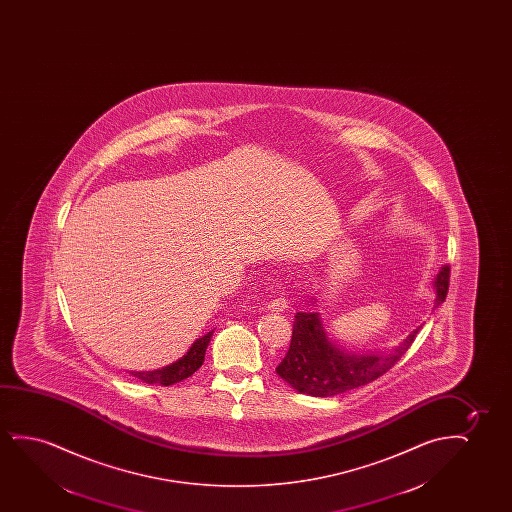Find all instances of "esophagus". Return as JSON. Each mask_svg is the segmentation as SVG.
Wrapping results in <instances>:
<instances>
[{
	"mask_svg": "<svg viewBox=\"0 0 512 512\" xmlns=\"http://www.w3.org/2000/svg\"><path fill=\"white\" fill-rule=\"evenodd\" d=\"M287 308L288 302L285 297H276V299H271V301L267 302V309L276 311V313H283Z\"/></svg>",
	"mask_w": 512,
	"mask_h": 512,
	"instance_id": "34e87169",
	"label": "esophagus"
}]
</instances>
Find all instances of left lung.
I'll return each mask as SVG.
<instances>
[{
  "mask_svg": "<svg viewBox=\"0 0 512 512\" xmlns=\"http://www.w3.org/2000/svg\"><path fill=\"white\" fill-rule=\"evenodd\" d=\"M444 272V275L440 273ZM435 304L446 301L449 287V267H442L434 281ZM418 329L413 330L399 348L378 353H353L334 343L323 327L320 313L306 311L295 315L294 332L287 355L276 367L280 378L301 393L313 397H330L367 385L399 362L413 344Z\"/></svg>",
  "mask_w": 512,
  "mask_h": 512,
  "instance_id": "obj_1",
  "label": "left lung"
}]
</instances>
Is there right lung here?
<instances>
[{
    "label": "right lung",
    "instance_id": "add662e5",
    "mask_svg": "<svg viewBox=\"0 0 512 512\" xmlns=\"http://www.w3.org/2000/svg\"><path fill=\"white\" fill-rule=\"evenodd\" d=\"M211 336H213V330L196 339V343L192 344L190 350L180 360H176L175 364L166 365L157 371H133L131 374L148 385L157 383V385L169 386L180 383L183 379L192 376L203 365L204 353L210 344Z\"/></svg>",
    "mask_w": 512,
    "mask_h": 512
}]
</instances>
